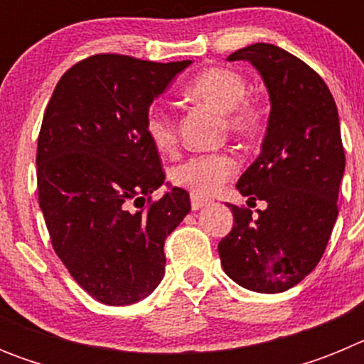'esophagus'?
Segmentation results:
<instances>
[{
	"mask_svg": "<svg viewBox=\"0 0 364 364\" xmlns=\"http://www.w3.org/2000/svg\"><path fill=\"white\" fill-rule=\"evenodd\" d=\"M210 198L202 197V195H197V193H191V210H200L205 204H210Z\"/></svg>",
	"mask_w": 364,
	"mask_h": 364,
	"instance_id": "esophagus-1",
	"label": "esophagus"
}]
</instances>
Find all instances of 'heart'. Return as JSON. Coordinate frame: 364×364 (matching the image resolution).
Returning <instances> with one entry per match:
<instances>
[{"instance_id":"obj_1","label":"heart","mask_w":364,"mask_h":364,"mask_svg":"<svg viewBox=\"0 0 364 364\" xmlns=\"http://www.w3.org/2000/svg\"><path fill=\"white\" fill-rule=\"evenodd\" d=\"M247 82L242 74L230 67H210L198 73L182 89L184 98L204 104L220 112L228 133L239 138H252L264 125V109L247 98ZM144 131L153 147L160 153H173L178 146V129L173 114L160 105H151L144 118ZM239 169V162L230 153L193 154L176 164L169 178L178 188L197 195H210Z\"/></svg>"}]
</instances>
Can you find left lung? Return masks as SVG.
<instances>
[{
    "label": "left lung",
    "instance_id": "8db88e82",
    "mask_svg": "<svg viewBox=\"0 0 364 364\" xmlns=\"http://www.w3.org/2000/svg\"><path fill=\"white\" fill-rule=\"evenodd\" d=\"M230 62L255 65L272 112L259 159L237 189L266 210L228 204L233 230L218 242L224 272L260 294L294 288L319 264L339 215L345 147L332 92L310 65L272 43L235 50Z\"/></svg>",
    "mask_w": 364,
    "mask_h": 364
}]
</instances>
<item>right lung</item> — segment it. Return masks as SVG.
I'll return each mask as SVG.
<instances>
[{
  "label": "right lung",
  "mask_w": 364,
  "mask_h": 364,
  "mask_svg": "<svg viewBox=\"0 0 364 364\" xmlns=\"http://www.w3.org/2000/svg\"><path fill=\"white\" fill-rule=\"evenodd\" d=\"M189 63L95 54L63 74L45 109L41 213L70 277L104 304H131L159 286L164 242L191 210L180 188L153 200L166 173L144 131L151 102Z\"/></svg>",
  "instance_id": "obj_1"
}]
</instances>
